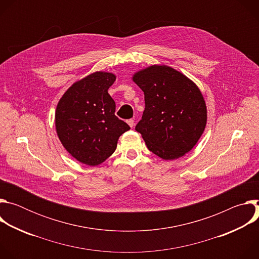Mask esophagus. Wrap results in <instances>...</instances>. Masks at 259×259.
Instances as JSON below:
<instances>
[{
    "instance_id": "1",
    "label": "esophagus",
    "mask_w": 259,
    "mask_h": 259,
    "mask_svg": "<svg viewBox=\"0 0 259 259\" xmlns=\"http://www.w3.org/2000/svg\"><path fill=\"white\" fill-rule=\"evenodd\" d=\"M127 123H128V125H129L131 128L134 126V120H133V119L128 120V121H127Z\"/></svg>"
}]
</instances>
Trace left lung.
<instances>
[{
	"instance_id": "1",
	"label": "left lung",
	"mask_w": 259,
	"mask_h": 259,
	"mask_svg": "<svg viewBox=\"0 0 259 259\" xmlns=\"http://www.w3.org/2000/svg\"><path fill=\"white\" fill-rule=\"evenodd\" d=\"M132 80L144 93L145 108L135 127L152 153L175 160L189 153L203 134L207 108L198 86L167 65H152Z\"/></svg>"
}]
</instances>
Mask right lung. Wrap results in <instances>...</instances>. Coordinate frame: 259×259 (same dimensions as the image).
Listing matches in <instances>:
<instances>
[{"label":"right lung","instance_id":"right-lung-1","mask_svg":"<svg viewBox=\"0 0 259 259\" xmlns=\"http://www.w3.org/2000/svg\"><path fill=\"white\" fill-rule=\"evenodd\" d=\"M115 81L112 72H93L73 83L56 107L59 140L73 158L88 166L112 156L119 137L130 129L116 117V103L107 92Z\"/></svg>","mask_w":259,"mask_h":259}]
</instances>
